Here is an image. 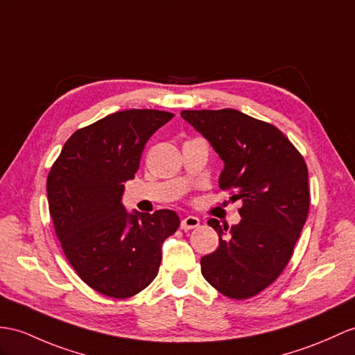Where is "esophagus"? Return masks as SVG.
<instances>
[{
    "label": "esophagus",
    "instance_id": "34e87169",
    "mask_svg": "<svg viewBox=\"0 0 355 355\" xmlns=\"http://www.w3.org/2000/svg\"><path fill=\"white\" fill-rule=\"evenodd\" d=\"M198 224H200V220L194 217V215H188V217H185L182 221H180V229L189 230V229L197 227Z\"/></svg>",
    "mask_w": 355,
    "mask_h": 355
}]
</instances>
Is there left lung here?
I'll list each match as a JSON object with an SVG mask.
<instances>
[{
    "instance_id": "1",
    "label": "left lung",
    "mask_w": 355,
    "mask_h": 355,
    "mask_svg": "<svg viewBox=\"0 0 355 355\" xmlns=\"http://www.w3.org/2000/svg\"><path fill=\"white\" fill-rule=\"evenodd\" d=\"M180 116L223 159L220 188L232 189V202H243V220L229 234L218 220L207 221L220 244L202 257L203 277L229 298L254 297L288 265L307 220L306 162L274 125L238 110H184Z\"/></svg>"
}]
</instances>
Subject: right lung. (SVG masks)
<instances>
[{"label": "right lung", "instance_id": "right-lung-1", "mask_svg": "<svg viewBox=\"0 0 355 355\" xmlns=\"http://www.w3.org/2000/svg\"><path fill=\"white\" fill-rule=\"evenodd\" d=\"M173 116L117 111L73 132L51 167L46 193L57 238L81 280L102 295L122 300L148 288L162 243L179 227L175 211L129 214L122 203L144 144Z\"/></svg>", "mask_w": 355, "mask_h": 355}]
</instances>
